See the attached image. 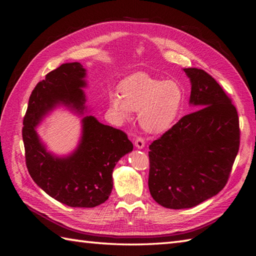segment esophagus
<instances>
[{
    "label": "esophagus",
    "instance_id": "34e87169",
    "mask_svg": "<svg viewBox=\"0 0 256 256\" xmlns=\"http://www.w3.org/2000/svg\"><path fill=\"white\" fill-rule=\"evenodd\" d=\"M134 145L138 147V148L141 150L145 146V140L142 136H136L134 138Z\"/></svg>",
    "mask_w": 256,
    "mask_h": 256
}]
</instances>
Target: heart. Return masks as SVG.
<instances>
[{
  "label": "heart",
  "mask_w": 256,
  "mask_h": 256,
  "mask_svg": "<svg viewBox=\"0 0 256 256\" xmlns=\"http://www.w3.org/2000/svg\"><path fill=\"white\" fill-rule=\"evenodd\" d=\"M184 90L174 80H162L138 72L128 76L120 84V92L109 96L114 118L124 122L138 111V122L152 134L164 132L172 126L184 102Z\"/></svg>",
  "instance_id": "obj_1"
}]
</instances>
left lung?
<instances>
[{
	"instance_id": "obj_1",
	"label": "left lung",
	"mask_w": 256,
	"mask_h": 256,
	"mask_svg": "<svg viewBox=\"0 0 256 256\" xmlns=\"http://www.w3.org/2000/svg\"><path fill=\"white\" fill-rule=\"evenodd\" d=\"M194 112L150 145L148 188L171 209L191 208L226 187L240 144L239 118L232 99L203 69L184 68Z\"/></svg>"
}]
</instances>
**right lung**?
<instances>
[{
  "mask_svg": "<svg viewBox=\"0 0 256 256\" xmlns=\"http://www.w3.org/2000/svg\"><path fill=\"white\" fill-rule=\"evenodd\" d=\"M84 76L85 69L76 62L60 65L46 74L30 96L22 128L30 177L47 194L70 207L104 203L113 188L115 164L134 148L124 131L104 125L94 116H85L81 143L70 157L56 158L46 150L36 134V125L58 102L79 111L84 109Z\"/></svg>",
  "mask_w": 256,
  "mask_h": 256,
  "instance_id": "1",
  "label": "right lung"
}]
</instances>
